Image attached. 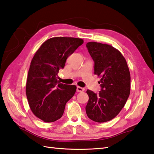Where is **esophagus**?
Here are the masks:
<instances>
[{"label":"esophagus","mask_w":154,"mask_h":154,"mask_svg":"<svg viewBox=\"0 0 154 154\" xmlns=\"http://www.w3.org/2000/svg\"><path fill=\"white\" fill-rule=\"evenodd\" d=\"M76 90H77L78 92H82L85 90H84V88H82V87H80V86H77Z\"/></svg>","instance_id":"esophagus-1"}]
</instances>
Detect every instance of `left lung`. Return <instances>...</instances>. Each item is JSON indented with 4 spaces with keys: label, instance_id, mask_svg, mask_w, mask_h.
Wrapping results in <instances>:
<instances>
[{
    "label": "left lung",
    "instance_id": "1",
    "mask_svg": "<svg viewBox=\"0 0 154 154\" xmlns=\"http://www.w3.org/2000/svg\"><path fill=\"white\" fill-rule=\"evenodd\" d=\"M86 47L94 62V74L101 78L99 94L86 91V114L96 122H106L120 113L130 96V70L123 55L112 46L90 42Z\"/></svg>",
    "mask_w": 154,
    "mask_h": 154
}]
</instances>
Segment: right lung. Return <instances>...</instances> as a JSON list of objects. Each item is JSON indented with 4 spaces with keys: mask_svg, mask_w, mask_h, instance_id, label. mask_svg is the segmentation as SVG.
Returning <instances> with one entry per match:
<instances>
[{
    "mask_svg": "<svg viewBox=\"0 0 154 154\" xmlns=\"http://www.w3.org/2000/svg\"><path fill=\"white\" fill-rule=\"evenodd\" d=\"M83 42L78 38H51L42 44L32 58L26 94L30 109L42 121L53 122L60 118L66 103L76 92V86L60 83L57 76L68 56Z\"/></svg>",
    "mask_w": 154,
    "mask_h": 154,
    "instance_id": "add662e5",
    "label": "right lung"
}]
</instances>
